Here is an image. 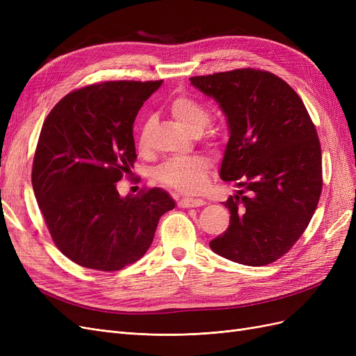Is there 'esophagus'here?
<instances>
[{
    "label": "esophagus",
    "instance_id": "1",
    "mask_svg": "<svg viewBox=\"0 0 356 356\" xmlns=\"http://www.w3.org/2000/svg\"><path fill=\"white\" fill-rule=\"evenodd\" d=\"M178 204L181 208H199L203 207V204H207L203 199H193V197H184L178 202Z\"/></svg>",
    "mask_w": 356,
    "mask_h": 356
}]
</instances>
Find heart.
I'll return each mask as SVG.
<instances>
[{"mask_svg":"<svg viewBox=\"0 0 356 356\" xmlns=\"http://www.w3.org/2000/svg\"><path fill=\"white\" fill-rule=\"evenodd\" d=\"M169 110L172 115L182 126L187 127L191 134H200L211 120L208 106L186 93L174 96L169 101ZM148 131L149 123L147 122L141 129V135H139V145L141 147L147 143ZM208 172L209 163L203 157H175L165 161L156 170V178L170 188L186 193V195H195V193L202 191L207 184Z\"/></svg>","mask_w":356,"mask_h":356,"instance_id":"heart-1","label":"heart"}]
</instances>
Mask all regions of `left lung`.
<instances>
[{"mask_svg":"<svg viewBox=\"0 0 356 356\" xmlns=\"http://www.w3.org/2000/svg\"><path fill=\"white\" fill-rule=\"evenodd\" d=\"M190 81L224 113L229 143L220 177L243 188L222 202L230 225L209 242L211 250L245 266L270 264L300 239L318 207L322 157L315 124L293 88L272 72L245 68Z\"/></svg>","mask_w":356,"mask_h":356,"instance_id":"8db88e82","label":"left lung"}]
</instances>
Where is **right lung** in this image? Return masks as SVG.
<instances>
[{
  "instance_id": "obj_1",
  "label": "right lung",
  "mask_w": 356,
  "mask_h": 356,
  "mask_svg": "<svg viewBox=\"0 0 356 356\" xmlns=\"http://www.w3.org/2000/svg\"><path fill=\"white\" fill-rule=\"evenodd\" d=\"M163 81H105L68 93L41 127L32 188L51 239L71 261L113 272L141 258L161 215L165 190L118 195L136 159L134 122Z\"/></svg>"
}]
</instances>
